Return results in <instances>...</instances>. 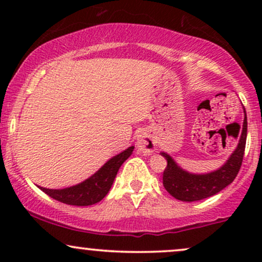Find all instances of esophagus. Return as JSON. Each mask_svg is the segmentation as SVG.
Masks as SVG:
<instances>
[{
	"label": "esophagus",
	"instance_id": "esophagus-1",
	"mask_svg": "<svg viewBox=\"0 0 262 262\" xmlns=\"http://www.w3.org/2000/svg\"><path fill=\"white\" fill-rule=\"evenodd\" d=\"M137 146L141 152H144L145 155H150L152 151L156 149V144L152 137L148 132L143 130L138 134L137 137Z\"/></svg>",
	"mask_w": 262,
	"mask_h": 262
}]
</instances>
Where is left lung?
I'll use <instances>...</instances> for the list:
<instances>
[{
    "label": "left lung",
    "instance_id": "left-lung-1",
    "mask_svg": "<svg viewBox=\"0 0 262 262\" xmlns=\"http://www.w3.org/2000/svg\"><path fill=\"white\" fill-rule=\"evenodd\" d=\"M243 110H244V122H243L239 143L228 160L217 170L207 173L189 172L182 169L167 152H160V155L164 156L167 161V166L162 176V183L171 196L182 202H194L214 196L234 181L242 166L246 134H248V119H246L245 108L243 107Z\"/></svg>",
    "mask_w": 262,
    "mask_h": 262
}]
</instances>
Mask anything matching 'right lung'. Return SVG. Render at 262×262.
<instances>
[{"label":"right lung","instance_id":"add662e5","mask_svg":"<svg viewBox=\"0 0 262 262\" xmlns=\"http://www.w3.org/2000/svg\"><path fill=\"white\" fill-rule=\"evenodd\" d=\"M134 146H129L128 149L123 150L119 154L111 158L101 169H98L86 179L85 181L70 186L65 188H45L38 186L41 191L45 192L49 197L59 201L65 204L71 206H92V204L100 202L107 196L108 191L112 187L114 179L119 167L127 159L133 154Z\"/></svg>","mask_w":262,"mask_h":262}]
</instances>
